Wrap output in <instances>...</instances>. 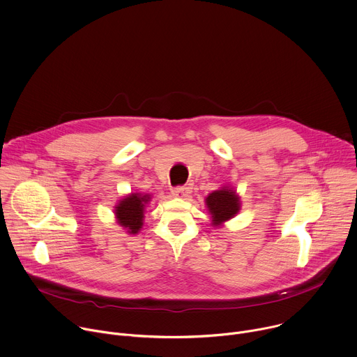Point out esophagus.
I'll list each match as a JSON object with an SVG mask.
<instances>
[{
    "label": "esophagus",
    "mask_w": 357,
    "mask_h": 357,
    "mask_svg": "<svg viewBox=\"0 0 357 357\" xmlns=\"http://www.w3.org/2000/svg\"><path fill=\"white\" fill-rule=\"evenodd\" d=\"M189 193H190V190H189L188 186H178V188L172 189V196L174 197H185Z\"/></svg>",
    "instance_id": "1"
}]
</instances>
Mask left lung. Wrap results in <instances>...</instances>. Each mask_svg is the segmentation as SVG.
<instances>
[{
  "label": "left lung",
  "instance_id": "obj_1",
  "mask_svg": "<svg viewBox=\"0 0 357 357\" xmlns=\"http://www.w3.org/2000/svg\"><path fill=\"white\" fill-rule=\"evenodd\" d=\"M206 206L211 214L214 227H220L222 222L232 218L241 208L238 195L227 186L211 192L206 197Z\"/></svg>",
  "mask_w": 357,
  "mask_h": 357
}]
</instances>
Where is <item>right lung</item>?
Returning <instances> with one entry per match:
<instances>
[{
    "label": "right lung",
    "instance_id": "right-lung-1",
    "mask_svg": "<svg viewBox=\"0 0 357 357\" xmlns=\"http://www.w3.org/2000/svg\"><path fill=\"white\" fill-rule=\"evenodd\" d=\"M150 195L130 193L125 199L119 200L114 207V214L117 222L128 229L129 234H137L143 227L144 208L150 202Z\"/></svg>",
    "mask_w": 357,
    "mask_h": 357
}]
</instances>
